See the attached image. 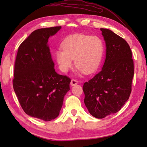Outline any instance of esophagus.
I'll use <instances>...</instances> for the list:
<instances>
[{
  "label": "esophagus",
  "mask_w": 147,
  "mask_h": 147,
  "mask_svg": "<svg viewBox=\"0 0 147 147\" xmlns=\"http://www.w3.org/2000/svg\"><path fill=\"white\" fill-rule=\"evenodd\" d=\"M78 83V81L76 80L75 79H72L71 82V86H75Z\"/></svg>",
  "instance_id": "esophagus-1"
}]
</instances>
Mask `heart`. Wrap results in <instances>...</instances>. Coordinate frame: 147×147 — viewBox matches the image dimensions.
Wrapping results in <instances>:
<instances>
[{"mask_svg":"<svg viewBox=\"0 0 147 147\" xmlns=\"http://www.w3.org/2000/svg\"><path fill=\"white\" fill-rule=\"evenodd\" d=\"M62 49L55 53L57 63L61 71L67 72L73 65L80 71L91 74L97 70L104 53L103 41L98 36L83 34L71 35L64 39Z\"/></svg>","mask_w":147,"mask_h":147,"instance_id":"heart-1","label":"heart"}]
</instances>
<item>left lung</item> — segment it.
Listing matches in <instances>:
<instances>
[{
	"label": "left lung",
	"mask_w": 147,
	"mask_h": 147,
	"mask_svg": "<svg viewBox=\"0 0 147 147\" xmlns=\"http://www.w3.org/2000/svg\"><path fill=\"white\" fill-rule=\"evenodd\" d=\"M106 46L102 70L84 84V103L91 115L98 119L117 113L130 97L134 74L130 47L110 30L100 28Z\"/></svg>",
	"instance_id": "8db88e82"
}]
</instances>
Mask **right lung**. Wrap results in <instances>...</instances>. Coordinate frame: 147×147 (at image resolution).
<instances>
[{
	"label": "right lung",
	"mask_w": 147,
	"mask_h": 147,
	"mask_svg": "<svg viewBox=\"0 0 147 147\" xmlns=\"http://www.w3.org/2000/svg\"><path fill=\"white\" fill-rule=\"evenodd\" d=\"M61 28L32 32L19 45L14 65L13 87L22 108L27 115L45 121L59 115L70 89L71 78L55 71L47 45L49 37Z\"/></svg>",
	"instance_id": "1"
}]
</instances>
